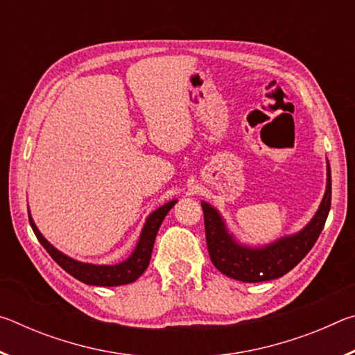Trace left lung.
<instances>
[{"label": "left lung", "instance_id": "1", "mask_svg": "<svg viewBox=\"0 0 355 355\" xmlns=\"http://www.w3.org/2000/svg\"><path fill=\"white\" fill-rule=\"evenodd\" d=\"M330 199L332 180L327 161L326 192L313 218L294 235L282 236L264 245L239 243L235 235L228 232L225 220L218 209L202 200L209 258L222 274L239 282L255 284L279 279L290 272L315 245L330 211Z\"/></svg>", "mask_w": 355, "mask_h": 355}]
</instances>
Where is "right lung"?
Instances as JSON below:
<instances>
[{
  "instance_id": "obj_1",
  "label": "right lung",
  "mask_w": 355,
  "mask_h": 355,
  "mask_svg": "<svg viewBox=\"0 0 355 355\" xmlns=\"http://www.w3.org/2000/svg\"><path fill=\"white\" fill-rule=\"evenodd\" d=\"M178 200L173 199L171 202L164 203L159 208H156L153 213L148 214L146 219V224L142 227V232L137 239V244L135 250L131 252L128 258H125L123 261L116 264H92V263H83L78 261L75 258L62 254L61 250H58L51 243H48L45 236L42 235L37 225L34 224V219L29 213V224L34 232V235L37 236L39 243L44 245L48 254L51 255L59 266H61L65 272H69L71 277L78 279L86 285H95V286H119V285H127L133 284L141 275L146 272V269L150 263V257H152L153 244L156 233L159 230L161 222L164 220L166 214L171 211V208L175 205Z\"/></svg>"
}]
</instances>
